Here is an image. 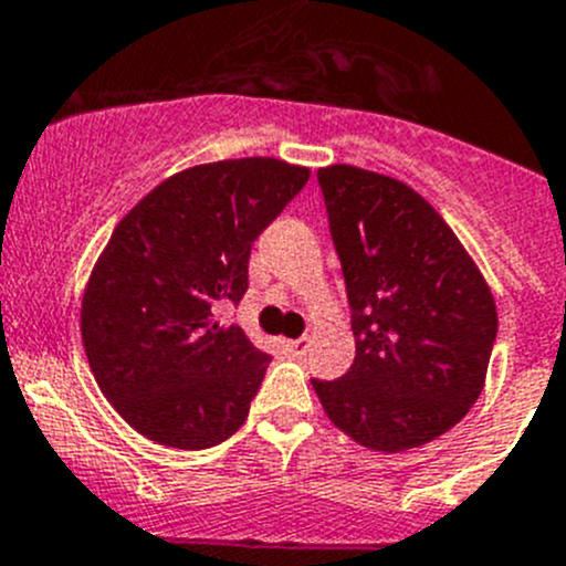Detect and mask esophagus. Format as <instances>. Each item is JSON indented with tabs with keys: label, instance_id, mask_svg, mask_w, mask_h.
Returning <instances> with one entry per match:
<instances>
[{
	"label": "esophagus",
	"instance_id": "34e87169",
	"mask_svg": "<svg viewBox=\"0 0 566 566\" xmlns=\"http://www.w3.org/2000/svg\"><path fill=\"white\" fill-rule=\"evenodd\" d=\"M284 348H287L290 355L298 357V355H304V352H307L310 340H307V337H298V340H284Z\"/></svg>",
	"mask_w": 566,
	"mask_h": 566
}]
</instances>
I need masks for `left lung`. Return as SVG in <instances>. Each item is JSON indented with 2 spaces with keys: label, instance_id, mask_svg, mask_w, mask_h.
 <instances>
[{
  "label": "left lung",
  "instance_id": "8db88e82",
  "mask_svg": "<svg viewBox=\"0 0 566 566\" xmlns=\"http://www.w3.org/2000/svg\"><path fill=\"white\" fill-rule=\"evenodd\" d=\"M346 279L355 363L313 379L337 430L368 450L436 441L478 402L497 307L455 231L408 184L352 164L318 170Z\"/></svg>",
  "mask_w": 566,
  "mask_h": 566
}]
</instances>
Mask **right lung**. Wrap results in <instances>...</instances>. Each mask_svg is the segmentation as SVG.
<instances>
[{
    "label": "right lung",
    "instance_id": "add662e5",
    "mask_svg": "<svg viewBox=\"0 0 566 566\" xmlns=\"http://www.w3.org/2000/svg\"><path fill=\"white\" fill-rule=\"evenodd\" d=\"M310 181L279 158H229L176 172L119 220L83 293L94 379L150 441L209 450L234 436L271 355L214 321L240 304L251 245Z\"/></svg>",
    "mask_w": 566,
    "mask_h": 566
}]
</instances>
